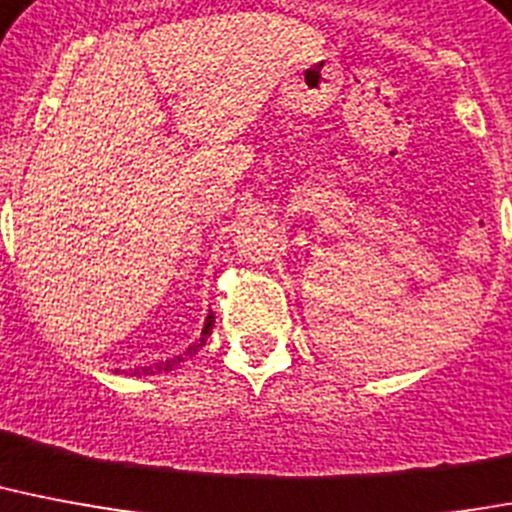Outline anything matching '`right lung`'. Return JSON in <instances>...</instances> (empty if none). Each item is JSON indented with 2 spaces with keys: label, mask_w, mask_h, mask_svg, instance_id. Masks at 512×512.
<instances>
[{
  "label": "right lung",
  "mask_w": 512,
  "mask_h": 512,
  "mask_svg": "<svg viewBox=\"0 0 512 512\" xmlns=\"http://www.w3.org/2000/svg\"><path fill=\"white\" fill-rule=\"evenodd\" d=\"M213 326H215V315H213V313H207L205 328H202V336H199V339H197V342H194V344H189V350H186L184 355H176V357H170V360H160V363H152V365H141V368H131V371H128V376L141 378V376H155V373H168V371H173L176 365L184 363L186 357L197 355V352L202 350V347H205L207 336H210V331H213Z\"/></svg>",
  "instance_id": "right-lung-1"
}]
</instances>
